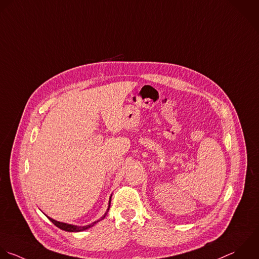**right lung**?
I'll return each mask as SVG.
<instances>
[{
  "instance_id": "1",
  "label": "right lung",
  "mask_w": 259,
  "mask_h": 259,
  "mask_svg": "<svg viewBox=\"0 0 259 259\" xmlns=\"http://www.w3.org/2000/svg\"><path fill=\"white\" fill-rule=\"evenodd\" d=\"M111 198H112V196L110 197V200H109V206H108V209H107V212L105 213V215L103 216V217H101V219H99V220H97V221H95V222H93L92 224H90V225H85V226H77V225H72V224H67V223H63V222H59V221H56V220H53L52 218H50V217H48V219L56 226V227H58L59 229H61V230H64V231H67V232H80V231H84V230H87V229H89V228H91V227H93L94 225H96L98 222H100V221H102L105 217H106V215H107V213L109 212V209H110V205H111Z\"/></svg>"
}]
</instances>
